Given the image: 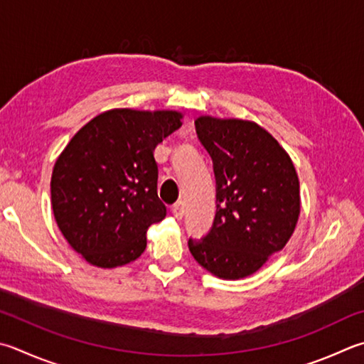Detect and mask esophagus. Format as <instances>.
<instances>
[{
    "mask_svg": "<svg viewBox=\"0 0 364 364\" xmlns=\"http://www.w3.org/2000/svg\"><path fill=\"white\" fill-rule=\"evenodd\" d=\"M171 213H173L176 220H181L183 215H184V203L181 200H178L176 203H173V207H171Z\"/></svg>",
    "mask_w": 364,
    "mask_h": 364,
    "instance_id": "1",
    "label": "esophagus"
}]
</instances>
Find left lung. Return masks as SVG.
<instances>
[{
  "label": "left lung",
  "instance_id": "obj_1",
  "mask_svg": "<svg viewBox=\"0 0 364 364\" xmlns=\"http://www.w3.org/2000/svg\"><path fill=\"white\" fill-rule=\"evenodd\" d=\"M196 134L213 162L216 215L191 255L220 279L255 274L293 235L299 180L279 141L255 122L202 116Z\"/></svg>",
  "mask_w": 364,
  "mask_h": 364
}]
</instances>
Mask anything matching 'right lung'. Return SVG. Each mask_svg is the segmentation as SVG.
<instances>
[{
    "instance_id": "right-lung-1",
    "label": "right lung",
    "mask_w": 364,
    "mask_h": 364,
    "mask_svg": "<svg viewBox=\"0 0 364 364\" xmlns=\"http://www.w3.org/2000/svg\"><path fill=\"white\" fill-rule=\"evenodd\" d=\"M181 127L175 111L111 109L71 138L50 180L52 210L73 250L97 267L135 261L167 207L157 196V143Z\"/></svg>"
}]
</instances>
